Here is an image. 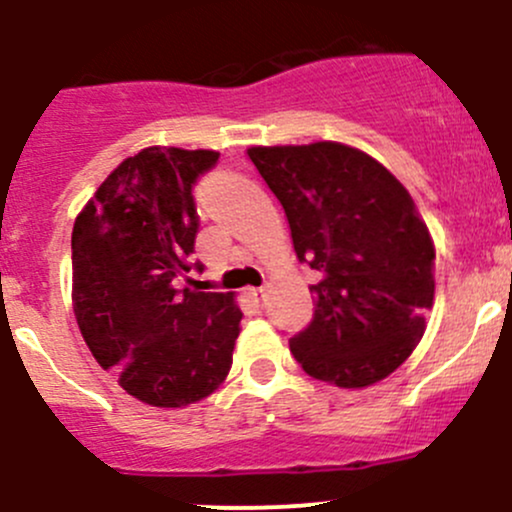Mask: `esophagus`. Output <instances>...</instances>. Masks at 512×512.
Returning a JSON list of instances; mask_svg holds the SVG:
<instances>
[{"mask_svg":"<svg viewBox=\"0 0 512 512\" xmlns=\"http://www.w3.org/2000/svg\"><path fill=\"white\" fill-rule=\"evenodd\" d=\"M251 298L263 306V301H266V288H254V291H251Z\"/></svg>","mask_w":512,"mask_h":512,"instance_id":"esophagus-1","label":"esophagus"}]
</instances>
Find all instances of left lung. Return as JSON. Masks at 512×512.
Returning a JSON list of instances; mask_svg holds the SVG:
<instances>
[{
	"label": "left lung",
	"instance_id": "8db88e82",
	"mask_svg": "<svg viewBox=\"0 0 512 512\" xmlns=\"http://www.w3.org/2000/svg\"><path fill=\"white\" fill-rule=\"evenodd\" d=\"M301 263L318 271L316 313L288 341L308 376L366 388L413 353L433 308L435 249L406 186L338 141L251 146Z\"/></svg>",
	"mask_w": 512,
	"mask_h": 512
}]
</instances>
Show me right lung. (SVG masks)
<instances>
[{"label":"right lung","mask_w":512,"mask_h":512,"mask_svg":"<svg viewBox=\"0 0 512 512\" xmlns=\"http://www.w3.org/2000/svg\"><path fill=\"white\" fill-rule=\"evenodd\" d=\"M219 151L149 146L121 161L72 231L79 331L129 396L184 408L226 381L239 338L234 293L176 288L189 273L199 214L191 189ZM201 271V268H199Z\"/></svg>","instance_id":"right-lung-1"}]
</instances>
